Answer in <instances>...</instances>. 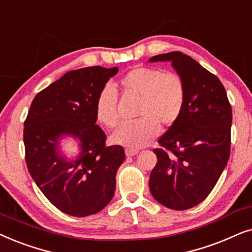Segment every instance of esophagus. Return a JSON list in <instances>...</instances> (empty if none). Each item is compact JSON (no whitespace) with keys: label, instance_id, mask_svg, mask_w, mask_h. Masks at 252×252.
<instances>
[{"label":"esophagus","instance_id":"1","mask_svg":"<svg viewBox=\"0 0 252 252\" xmlns=\"http://www.w3.org/2000/svg\"><path fill=\"white\" fill-rule=\"evenodd\" d=\"M137 153H138V151H137V150H131V149H126V157H133V156H136Z\"/></svg>","mask_w":252,"mask_h":252}]
</instances>
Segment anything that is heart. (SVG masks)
<instances>
[{"label":"heart","instance_id":"b5f03b06","mask_svg":"<svg viewBox=\"0 0 252 252\" xmlns=\"http://www.w3.org/2000/svg\"><path fill=\"white\" fill-rule=\"evenodd\" d=\"M124 93L139 96L137 115L140 120L123 124L114 133V143L140 149L152 142L159 133L160 126H170L182 113L186 90L181 77L154 68H136L121 80ZM98 120L108 128L120 122L115 89L106 85L99 92L95 102Z\"/></svg>","mask_w":252,"mask_h":252}]
</instances>
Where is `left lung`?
Returning <instances> with one entry per match:
<instances>
[{
	"label": "left lung",
	"instance_id": "1",
	"mask_svg": "<svg viewBox=\"0 0 252 252\" xmlns=\"http://www.w3.org/2000/svg\"><path fill=\"white\" fill-rule=\"evenodd\" d=\"M149 62H170L186 90L182 113L158 140L166 150H153L150 191L161 205L188 210L209 196L227 165L231 107L219 78L186 54H160Z\"/></svg>",
	"mask_w": 252,
	"mask_h": 252
}]
</instances>
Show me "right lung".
I'll use <instances>...</instances> for the list:
<instances>
[{
    "label": "right lung",
    "mask_w": 252,
    "mask_h": 252,
    "mask_svg": "<svg viewBox=\"0 0 252 252\" xmlns=\"http://www.w3.org/2000/svg\"><path fill=\"white\" fill-rule=\"evenodd\" d=\"M119 68L87 66L63 75L33 99L24 123L26 165L46 198L72 217L92 216L112 200L116 173L126 154L106 146L96 124L99 92ZM72 139L68 155L63 142Z\"/></svg>",
    "instance_id": "add662e5"
}]
</instances>
